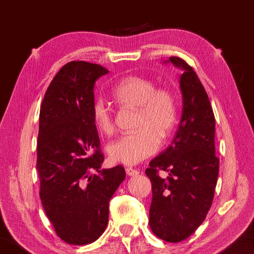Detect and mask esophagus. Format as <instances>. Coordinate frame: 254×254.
<instances>
[{
  "label": "esophagus",
  "instance_id": "34e87169",
  "mask_svg": "<svg viewBox=\"0 0 254 254\" xmlns=\"http://www.w3.org/2000/svg\"><path fill=\"white\" fill-rule=\"evenodd\" d=\"M126 173H127V176H136V175H139V171H137L136 169H133V168H131V167H127V168H126Z\"/></svg>",
  "mask_w": 254,
  "mask_h": 254
}]
</instances>
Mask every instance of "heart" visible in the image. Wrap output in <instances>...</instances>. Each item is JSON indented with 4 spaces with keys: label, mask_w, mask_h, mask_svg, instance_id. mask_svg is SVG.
Here are the masks:
<instances>
[{
    "label": "heart",
    "mask_w": 254,
    "mask_h": 254,
    "mask_svg": "<svg viewBox=\"0 0 254 254\" xmlns=\"http://www.w3.org/2000/svg\"><path fill=\"white\" fill-rule=\"evenodd\" d=\"M112 96L119 104L139 110L136 130L119 137L110 144L109 156L113 162L136 165L157 152L160 139L168 137L177 121V106L168 89L157 88L152 79L142 76H127L118 81ZM92 120L97 131L112 134L114 120L110 106L103 100L92 105Z\"/></svg>",
    "instance_id": "obj_1"
}]
</instances>
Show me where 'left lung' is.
<instances>
[{"instance_id": "left-lung-1", "label": "left lung", "mask_w": 254, "mask_h": 254, "mask_svg": "<svg viewBox=\"0 0 254 254\" xmlns=\"http://www.w3.org/2000/svg\"><path fill=\"white\" fill-rule=\"evenodd\" d=\"M165 63L183 69V113L173 142L150 161L145 175L152 185L150 229L159 239L177 243L204 222L214 198L220 159L215 156L214 113L198 76L179 57ZM159 170L170 176L161 179Z\"/></svg>"}]
</instances>
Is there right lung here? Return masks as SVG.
Returning <instances> with one entry per match:
<instances>
[{
    "label": "right lung",
    "mask_w": 254,
    "mask_h": 254,
    "mask_svg": "<svg viewBox=\"0 0 254 254\" xmlns=\"http://www.w3.org/2000/svg\"><path fill=\"white\" fill-rule=\"evenodd\" d=\"M106 68L86 62L66 64L42 101L37 145L40 198L64 242L96 241L109 223V203L126 178L122 166L101 169L104 156L92 120L94 86ZM93 171L97 174L91 175Z\"/></svg>",
    "instance_id": "obj_1"
}]
</instances>
